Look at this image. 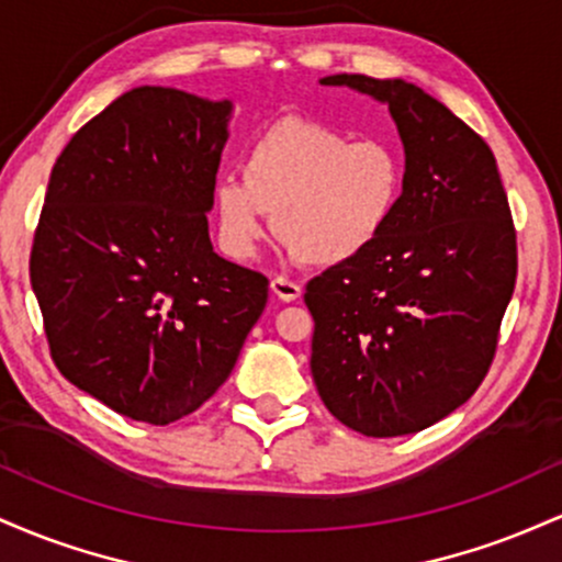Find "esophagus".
Listing matches in <instances>:
<instances>
[{"label":"esophagus","instance_id":"1","mask_svg":"<svg viewBox=\"0 0 562 562\" xmlns=\"http://www.w3.org/2000/svg\"><path fill=\"white\" fill-rule=\"evenodd\" d=\"M269 288H272V293L277 295L280 301H299L301 299V285L299 282H290L285 277H274L272 282H269Z\"/></svg>","mask_w":562,"mask_h":562}]
</instances>
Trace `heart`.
I'll return each instance as SVG.
<instances>
[{
	"instance_id": "1",
	"label": "heart",
	"mask_w": 562,
	"mask_h": 562,
	"mask_svg": "<svg viewBox=\"0 0 562 562\" xmlns=\"http://www.w3.org/2000/svg\"><path fill=\"white\" fill-rule=\"evenodd\" d=\"M406 158L389 137L280 119L245 147L243 173H218L214 211L224 248L248 259L272 211V235L295 259L335 267L372 248L396 218Z\"/></svg>"
}]
</instances>
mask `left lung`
<instances>
[{
  "label": "left lung",
  "mask_w": 562,
  "mask_h": 562,
  "mask_svg": "<svg viewBox=\"0 0 562 562\" xmlns=\"http://www.w3.org/2000/svg\"><path fill=\"white\" fill-rule=\"evenodd\" d=\"M385 102L406 158L396 218L362 256L306 285L312 375L335 420L372 438L430 428L492 367L518 245L492 147L402 79L338 74Z\"/></svg>",
  "instance_id": "1"
}]
</instances>
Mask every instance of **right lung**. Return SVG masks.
I'll return each mask as SVG.
<instances>
[{
    "mask_svg": "<svg viewBox=\"0 0 562 562\" xmlns=\"http://www.w3.org/2000/svg\"><path fill=\"white\" fill-rule=\"evenodd\" d=\"M229 115V100L137 87L53 166L31 248L49 353L132 420L169 425L209 402L267 306V277L209 237Z\"/></svg>",
    "mask_w": 562,
    "mask_h": 562,
    "instance_id": "obj_1",
    "label": "right lung"
}]
</instances>
